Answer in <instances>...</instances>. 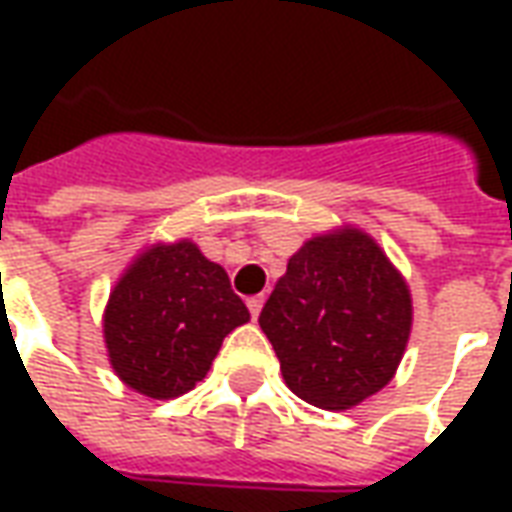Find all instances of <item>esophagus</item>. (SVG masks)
<instances>
[{
	"label": "esophagus",
	"mask_w": 512,
	"mask_h": 512,
	"mask_svg": "<svg viewBox=\"0 0 512 512\" xmlns=\"http://www.w3.org/2000/svg\"><path fill=\"white\" fill-rule=\"evenodd\" d=\"M263 296H252V299L246 301V307H249V312H252V318H257L260 315V310H263Z\"/></svg>",
	"instance_id": "esophagus-1"
}]
</instances>
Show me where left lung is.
Listing matches in <instances>:
<instances>
[{"instance_id": "1", "label": "left lung", "mask_w": 512, "mask_h": 512, "mask_svg": "<svg viewBox=\"0 0 512 512\" xmlns=\"http://www.w3.org/2000/svg\"><path fill=\"white\" fill-rule=\"evenodd\" d=\"M293 395L345 411L381 392L406 351L411 293L362 230L315 235L288 260L260 312Z\"/></svg>"}]
</instances>
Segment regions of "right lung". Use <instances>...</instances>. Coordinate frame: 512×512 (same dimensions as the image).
Returning <instances> with one entry per match:
<instances>
[{"instance_id": "1", "label": "right lung", "mask_w": 512, "mask_h": 512, "mask_svg": "<svg viewBox=\"0 0 512 512\" xmlns=\"http://www.w3.org/2000/svg\"><path fill=\"white\" fill-rule=\"evenodd\" d=\"M246 321L227 271L178 241L150 246L128 266L106 304L104 340L123 384L169 400L205 378L224 337Z\"/></svg>"}]
</instances>
